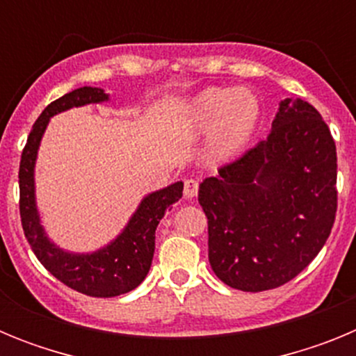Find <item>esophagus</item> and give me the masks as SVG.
<instances>
[{
  "label": "esophagus",
  "mask_w": 356,
  "mask_h": 356,
  "mask_svg": "<svg viewBox=\"0 0 356 356\" xmlns=\"http://www.w3.org/2000/svg\"><path fill=\"white\" fill-rule=\"evenodd\" d=\"M184 194L185 197H194L197 194V181L193 180V178H188V180L184 181Z\"/></svg>",
  "instance_id": "esophagus-1"
}]
</instances>
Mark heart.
<instances>
[{"label":"heart","mask_w":356,"mask_h":356,"mask_svg":"<svg viewBox=\"0 0 356 356\" xmlns=\"http://www.w3.org/2000/svg\"><path fill=\"white\" fill-rule=\"evenodd\" d=\"M259 115V99L250 90L207 89L193 99L185 124L194 135L213 131V156L226 160L237 155L251 139Z\"/></svg>","instance_id":"heart-1"}]
</instances>
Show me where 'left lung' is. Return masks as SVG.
<instances>
[{
	"instance_id": "1",
	"label": "left lung",
	"mask_w": 356,
	"mask_h": 356,
	"mask_svg": "<svg viewBox=\"0 0 356 356\" xmlns=\"http://www.w3.org/2000/svg\"><path fill=\"white\" fill-rule=\"evenodd\" d=\"M200 184L209 260L229 287H282L312 262L337 213V151L310 103L287 97L267 139Z\"/></svg>"
}]
</instances>
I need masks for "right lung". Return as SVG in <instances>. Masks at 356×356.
I'll use <instances>...</instances> for the list:
<instances>
[{"label": "right lung", "instance_id": "1", "mask_svg": "<svg viewBox=\"0 0 356 356\" xmlns=\"http://www.w3.org/2000/svg\"><path fill=\"white\" fill-rule=\"evenodd\" d=\"M106 94L94 87H80L64 94L44 108L31 127L19 163V213L24 237L46 269L72 291L92 298H114L139 287L146 278L155 253V229L165 210L180 200L184 184L153 193L140 203L127 229L105 250L92 254H71L58 250L46 238L39 222L33 197V165L37 147L49 118L72 106L105 102Z\"/></svg>", "mask_w": 356, "mask_h": 356}]
</instances>
